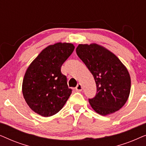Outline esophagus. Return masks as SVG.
Segmentation results:
<instances>
[{
  "instance_id": "1",
  "label": "esophagus",
  "mask_w": 146,
  "mask_h": 146,
  "mask_svg": "<svg viewBox=\"0 0 146 146\" xmlns=\"http://www.w3.org/2000/svg\"><path fill=\"white\" fill-rule=\"evenodd\" d=\"M76 90L77 91H82V86L81 84H78L77 85V86L76 87Z\"/></svg>"
}]
</instances>
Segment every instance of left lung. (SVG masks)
Listing matches in <instances>:
<instances>
[{
	"mask_svg": "<svg viewBox=\"0 0 146 146\" xmlns=\"http://www.w3.org/2000/svg\"><path fill=\"white\" fill-rule=\"evenodd\" d=\"M78 57L94 78L97 93L89 103L102 115L111 114L123 106L128 99L131 78L128 70L114 54L102 46L79 44Z\"/></svg>",
	"mask_w": 146,
	"mask_h": 146,
	"instance_id": "8db88e82",
	"label": "left lung"
}]
</instances>
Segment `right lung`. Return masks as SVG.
I'll return each instance as SVG.
<instances>
[{
  "instance_id": "right-lung-1",
  "label": "right lung",
  "mask_w": 146,
  "mask_h": 146,
  "mask_svg": "<svg viewBox=\"0 0 146 146\" xmlns=\"http://www.w3.org/2000/svg\"><path fill=\"white\" fill-rule=\"evenodd\" d=\"M72 43L58 42L42 50L26 71L23 96L32 110L43 117L56 114L72 94L61 66L74 50Z\"/></svg>"
}]
</instances>
